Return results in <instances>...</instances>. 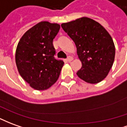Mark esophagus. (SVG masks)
Listing matches in <instances>:
<instances>
[{
	"label": "esophagus",
	"instance_id": "obj_1",
	"mask_svg": "<svg viewBox=\"0 0 127 127\" xmlns=\"http://www.w3.org/2000/svg\"><path fill=\"white\" fill-rule=\"evenodd\" d=\"M73 59V58L71 56H69L68 58H67V61H68V62H71V61H72Z\"/></svg>",
	"mask_w": 127,
	"mask_h": 127
}]
</instances>
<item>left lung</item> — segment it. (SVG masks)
<instances>
[{"label": "left lung", "mask_w": 127, "mask_h": 127, "mask_svg": "<svg viewBox=\"0 0 127 127\" xmlns=\"http://www.w3.org/2000/svg\"><path fill=\"white\" fill-rule=\"evenodd\" d=\"M62 28L75 42L82 67L76 74L90 84L105 78L113 66L115 45L107 30L99 23L82 17L63 23Z\"/></svg>", "instance_id": "left-lung-1"}]
</instances>
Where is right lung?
<instances>
[{
	"label": "right lung",
	"instance_id": "1",
	"mask_svg": "<svg viewBox=\"0 0 127 127\" xmlns=\"http://www.w3.org/2000/svg\"><path fill=\"white\" fill-rule=\"evenodd\" d=\"M61 28L42 21L27 30L18 42L16 64L21 77L30 87L42 91L57 81L64 62L54 58L53 40Z\"/></svg>",
	"mask_w": 127,
	"mask_h": 127
}]
</instances>
